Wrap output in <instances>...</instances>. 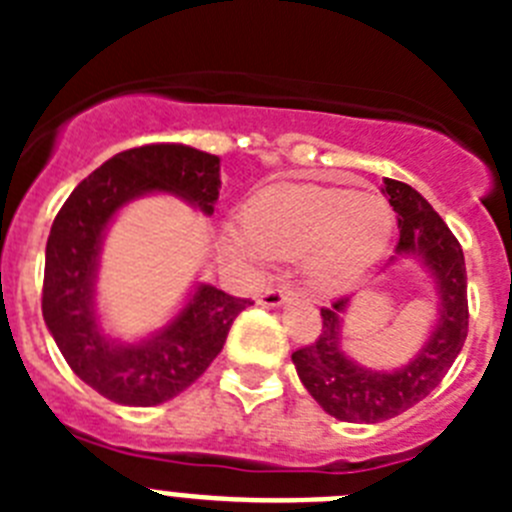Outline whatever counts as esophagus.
Masks as SVG:
<instances>
[{
  "instance_id": "1",
  "label": "esophagus",
  "mask_w": 512,
  "mask_h": 512,
  "mask_svg": "<svg viewBox=\"0 0 512 512\" xmlns=\"http://www.w3.org/2000/svg\"><path fill=\"white\" fill-rule=\"evenodd\" d=\"M292 300H297V289H292V287H287V284H282V287L266 289L264 295L259 297V305L279 307V305H284V302H292Z\"/></svg>"
}]
</instances>
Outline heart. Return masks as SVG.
<instances>
[{"instance_id": "heart-1", "label": "heart", "mask_w": 512, "mask_h": 512, "mask_svg": "<svg viewBox=\"0 0 512 512\" xmlns=\"http://www.w3.org/2000/svg\"><path fill=\"white\" fill-rule=\"evenodd\" d=\"M392 233V210L382 197L318 184H282L261 192L243 212L241 256L302 259L325 292L346 289L377 261Z\"/></svg>"}]
</instances>
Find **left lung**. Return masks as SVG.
Listing matches in <instances>:
<instances>
[{"label": "left lung", "mask_w": 512, "mask_h": 512, "mask_svg": "<svg viewBox=\"0 0 512 512\" xmlns=\"http://www.w3.org/2000/svg\"><path fill=\"white\" fill-rule=\"evenodd\" d=\"M382 192L397 212L400 225L395 253L418 256L436 282L438 323L408 366L395 372H374L343 354L341 315L348 307V297L330 302V307H320V336L310 346L297 348L292 361L305 390L320 408L346 423H382L418 405L446 377L469 330L467 264L456 235L408 184L384 179Z\"/></svg>", "instance_id": "8db88e82"}]
</instances>
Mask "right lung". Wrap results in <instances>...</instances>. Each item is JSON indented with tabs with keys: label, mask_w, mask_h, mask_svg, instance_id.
<instances>
[{
	"label": "right lung",
	"mask_w": 512,
	"mask_h": 512,
	"mask_svg": "<svg viewBox=\"0 0 512 512\" xmlns=\"http://www.w3.org/2000/svg\"><path fill=\"white\" fill-rule=\"evenodd\" d=\"M148 192H171L212 215L220 197V158L182 143L130 148L84 179L63 202L45 246L43 318L81 382L117 405L151 408L205 374L238 312L253 305L200 284L179 315L143 343H117L94 312V279L104 228L122 205Z\"/></svg>",
	"instance_id": "right-lung-1"
}]
</instances>
